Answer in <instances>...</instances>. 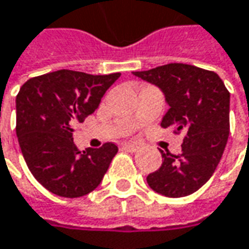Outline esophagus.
I'll return each instance as SVG.
<instances>
[{"label":"esophagus","instance_id":"1","mask_svg":"<svg viewBox=\"0 0 249 249\" xmlns=\"http://www.w3.org/2000/svg\"><path fill=\"white\" fill-rule=\"evenodd\" d=\"M138 145H135V143H129V142H125L123 143V149L126 151V152H137L138 151Z\"/></svg>","mask_w":249,"mask_h":249}]
</instances>
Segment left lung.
<instances>
[{"label":"left lung","instance_id":"1","mask_svg":"<svg viewBox=\"0 0 249 249\" xmlns=\"http://www.w3.org/2000/svg\"><path fill=\"white\" fill-rule=\"evenodd\" d=\"M134 76L155 84L169 110L160 126L184 132L182 152L162 154V165L149 173V187L166 197L189 196L217 168L230 134V93L217 73L184 63H169Z\"/></svg>","mask_w":249,"mask_h":249}]
</instances>
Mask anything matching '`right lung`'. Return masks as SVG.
I'll list each match as a JSON object with an SVG mask.
<instances>
[{"mask_svg": "<svg viewBox=\"0 0 249 249\" xmlns=\"http://www.w3.org/2000/svg\"><path fill=\"white\" fill-rule=\"evenodd\" d=\"M121 74L57 70L29 79L17 95V137L34 178L60 197H81L101 183L115 143L79 151L73 125L93 114Z\"/></svg>", "mask_w": 249, "mask_h": 249, "instance_id": "right-lung-1", "label": "right lung"}]
</instances>
